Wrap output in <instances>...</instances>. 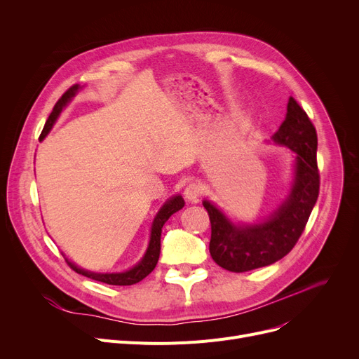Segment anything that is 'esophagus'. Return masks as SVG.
<instances>
[{"instance_id": "34e87169", "label": "esophagus", "mask_w": 359, "mask_h": 359, "mask_svg": "<svg viewBox=\"0 0 359 359\" xmlns=\"http://www.w3.org/2000/svg\"><path fill=\"white\" fill-rule=\"evenodd\" d=\"M202 195V187L198 183H189L184 189V198L191 202H196Z\"/></svg>"}]
</instances>
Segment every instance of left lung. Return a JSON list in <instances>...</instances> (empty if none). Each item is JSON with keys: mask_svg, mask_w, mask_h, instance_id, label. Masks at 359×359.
I'll use <instances>...</instances> for the list:
<instances>
[{"mask_svg": "<svg viewBox=\"0 0 359 359\" xmlns=\"http://www.w3.org/2000/svg\"><path fill=\"white\" fill-rule=\"evenodd\" d=\"M272 140L291 148L297 157L291 194L268 221L234 225L212 203L203 201L211 221L210 253L217 265L231 272L268 266L287 256L303 234L318 198L317 132L294 97H290L287 118Z\"/></svg>", "mask_w": 359, "mask_h": 359, "instance_id": "1", "label": "left lung"}]
</instances>
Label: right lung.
I'll use <instances>...</instances> for the list:
<instances>
[{"instance_id":"1","label":"right lung","mask_w":359,"mask_h":359,"mask_svg":"<svg viewBox=\"0 0 359 359\" xmlns=\"http://www.w3.org/2000/svg\"><path fill=\"white\" fill-rule=\"evenodd\" d=\"M79 84H74L71 86L62 96L60 97V100L55 103L50 115L43 126V130L42 134L39 137V140L42 141L48 132L50 130L52 125L55 123L56 118L60 116L61 110L65 107V104L71 100V97H74V94L77 93L79 90ZM184 205V201L182 196H175L170 201H167L164 203L163 208L160 210V212L157 214L154 222H153V229H151V238H149V244H148V249H147V253L145 256L142 257V260L138 263V265L135 268H132L126 272H122V273H94V272H88V271H84V269H80L79 266H75L74 263L65 260L68 263V266L75 271L80 275H84L90 279H94V280H99V282H104V284H109V285H134L137 284V282L142 280L147 275H149L151 272L154 271L157 262H158V256H160V237H161V229L164 222L172 217L175 212H177L179 210L183 208Z\"/></svg>"}]
</instances>
